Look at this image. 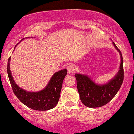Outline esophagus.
Masks as SVG:
<instances>
[{
	"instance_id": "1",
	"label": "esophagus",
	"mask_w": 134,
	"mask_h": 134,
	"mask_svg": "<svg viewBox=\"0 0 134 134\" xmlns=\"http://www.w3.org/2000/svg\"><path fill=\"white\" fill-rule=\"evenodd\" d=\"M68 72L69 74H72L73 72H74L75 70H76V68H75V66L72 64H71V65H69L68 66Z\"/></svg>"
}]
</instances>
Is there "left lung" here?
<instances>
[{"label":"left lung","instance_id":"1","mask_svg":"<svg viewBox=\"0 0 134 134\" xmlns=\"http://www.w3.org/2000/svg\"><path fill=\"white\" fill-rule=\"evenodd\" d=\"M115 46L121 55L120 70L114 79L105 85H98L94 83L88 77L85 75L75 74L77 80L78 92L82 103L90 108L100 107L112 99L123 82V58L121 52L115 44Z\"/></svg>","mask_w":134,"mask_h":134}]
</instances>
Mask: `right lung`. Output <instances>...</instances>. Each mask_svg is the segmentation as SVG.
<instances>
[{"label":"right lung","mask_w":134,"mask_h":134,"mask_svg":"<svg viewBox=\"0 0 134 134\" xmlns=\"http://www.w3.org/2000/svg\"><path fill=\"white\" fill-rule=\"evenodd\" d=\"M10 57L8 60L7 73L13 91L18 99L35 110H48L55 107L60 99L63 79L67 74L66 69L55 73L48 85L43 90L38 92H28L19 88L14 82L10 69Z\"/></svg>","instance_id":"obj_1"}]
</instances>
